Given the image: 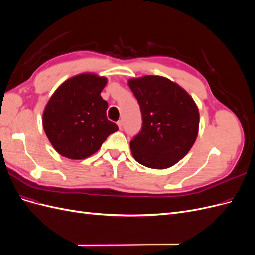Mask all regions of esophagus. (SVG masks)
<instances>
[{
    "label": "esophagus",
    "mask_w": 255,
    "mask_h": 255,
    "mask_svg": "<svg viewBox=\"0 0 255 255\" xmlns=\"http://www.w3.org/2000/svg\"><path fill=\"white\" fill-rule=\"evenodd\" d=\"M122 123H123V122H122V120H119V121L117 122V125H118V127H119V128H120V129H122Z\"/></svg>",
    "instance_id": "obj_1"
}]
</instances>
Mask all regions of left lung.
Wrapping results in <instances>:
<instances>
[{"mask_svg":"<svg viewBox=\"0 0 255 255\" xmlns=\"http://www.w3.org/2000/svg\"><path fill=\"white\" fill-rule=\"evenodd\" d=\"M128 86L142 115L141 130L129 143L134 158L152 169L175 165L198 136L199 111L194 99L163 76L129 80Z\"/></svg>","mask_w":255,"mask_h":255,"instance_id":"1","label":"left lung"}]
</instances>
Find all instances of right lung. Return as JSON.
Returning a JSON list of instances; mask_svg holds the SVG:
<instances>
[{
    "instance_id": "right-lung-1",
    "label": "right lung",
    "mask_w": 255,
    "mask_h": 255,
    "mask_svg": "<svg viewBox=\"0 0 255 255\" xmlns=\"http://www.w3.org/2000/svg\"><path fill=\"white\" fill-rule=\"evenodd\" d=\"M107 80L83 73L67 80L45 106V135L60 155L83 159L96 153L118 126L106 117L107 102L101 97Z\"/></svg>"
}]
</instances>
